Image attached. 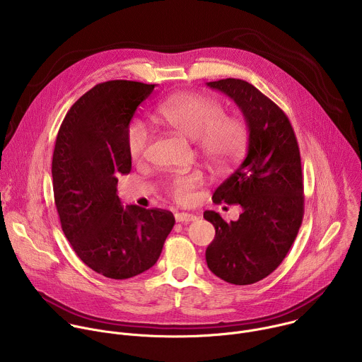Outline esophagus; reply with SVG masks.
<instances>
[{"label":"esophagus","mask_w":362,"mask_h":362,"mask_svg":"<svg viewBox=\"0 0 362 362\" xmlns=\"http://www.w3.org/2000/svg\"><path fill=\"white\" fill-rule=\"evenodd\" d=\"M175 219H176V222H180V223H189V222L197 221L199 216H196L193 214H187V212H177L175 215Z\"/></svg>","instance_id":"esophagus-1"}]
</instances>
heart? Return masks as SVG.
<instances>
[{
    "mask_svg": "<svg viewBox=\"0 0 362 362\" xmlns=\"http://www.w3.org/2000/svg\"><path fill=\"white\" fill-rule=\"evenodd\" d=\"M222 103L199 94H177L163 100L154 110V119L176 133L194 140L197 150L216 168H229L246 151L249 129L238 116H223ZM148 134L140 122H133L126 130L127 151L139 160L147 147ZM203 183L200 172L175 176L169 194L179 203H190L194 190Z\"/></svg>",
    "mask_w": 362,
    "mask_h": 362,
    "instance_id": "obj_1",
    "label": "heart"
}]
</instances>
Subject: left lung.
<instances>
[{
    "instance_id": "8db88e82",
    "label": "left lung",
    "mask_w": 362,
    "mask_h": 362,
    "mask_svg": "<svg viewBox=\"0 0 362 362\" xmlns=\"http://www.w3.org/2000/svg\"><path fill=\"white\" fill-rule=\"evenodd\" d=\"M206 84L236 103L249 129L246 158L212 197L218 204H239L242 214L229 223L214 211L203 214L216 230L206 262L218 278L250 285L281 265L300 228L299 147L286 115L250 83L225 78Z\"/></svg>"
}]
</instances>
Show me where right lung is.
<instances>
[{
    "instance_id": "right-lung-1",
    "label": "right lung",
    "mask_w": 362,
    "mask_h": 362,
    "mask_svg": "<svg viewBox=\"0 0 362 362\" xmlns=\"http://www.w3.org/2000/svg\"><path fill=\"white\" fill-rule=\"evenodd\" d=\"M156 84L112 80L83 94L67 112L53 153V190L62 229L94 272L129 279L158 262L175 216L123 208L117 176L132 170L126 130Z\"/></svg>"
}]
</instances>
